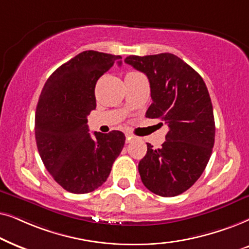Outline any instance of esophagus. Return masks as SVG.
<instances>
[{"label":"esophagus","instance_id":"34e87169","mask_svg":"<svg viewBox=\"0 0 249 249\" xmlns=\"http://www.w3.org/2000/svg\"><path fill=\"white\" fill-rule=\"evenodd\" d=\"M125 137H126V142H127V143H128V142H131V141L133 140V139H134L133 135L130 134V133H126V134H125Z\"/></svg>","mask_w":249,"mask_h":249}]
</instances>
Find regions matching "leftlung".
Segmentation results:
<instances>
[{
    "label": "left lung",
    "instance_id": "1",
    "mask_svg": "<svg viewBox=\"0 0 249 249\" xmlns=\"http://www.w3.org/2000/svg\"><path fill=\"white\" fill-rule=\"evenodd\" d=\"M127 65L144 72L152 104L145 116L168 126L160 149L147 143L139 163L142 183L161 197L187 191L206 167L214 147L215 122L210 93L201 76L172 53L130 55Z\"/></svg>",
    "mask_w": 249,
    "mask_h": 249
}]
</instances>
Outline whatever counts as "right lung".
<instances>
[{"instance_id":"obj_1","label":"right lung","mask_w":249,"mask_h":249,"mask_svg":"<svg viewBox=\"0 0 249 249\" xmlns=\"http://www.w3.org/2000/svg\"><path fill=\"white\" fill-rule=\"evenodd\" d=\"M121 55L84 51L52 72L35 115L36 144L54 181L72 194H88L110 174L125 143L121 131L89 133L88 115L97 107L98 79ZM121 64V61H118Z\"/></svg>"}]
</instances>
